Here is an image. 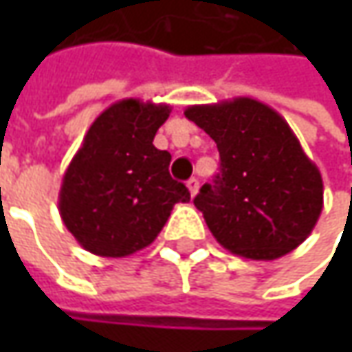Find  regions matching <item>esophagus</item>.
I'll return each mask as SVG.
<instances>
[{"label":"esophagus","mask_w":352,"mask_h":352,"mask_svg":"<svg viewBox=\"0 0 352 352\" xmlns=\"http://www.w3.org/2000/svg\"><path fill=\"white\" fill-rule=\"evenodd\" d=\"M188 190H190V194H192V196H196L197 190H199V182H197V178H190V180H188Z\"/></svg>","instance_id":"34e87169"}]
</instances>
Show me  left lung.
<instances>
[{
  "label": "left lung",
  "instance_id": "8db88e82",
  "mask_svg": "<svg viewBox=\"0 0 352 352\" xmlns=\"http://www.w3.org/2000/svg\"><path fill=\"white\" fill-rule=\"evenodd\" d=\"M184 116L219 151V174L194 199L217 243L252 261L300 247L323 210V180L286 119L252 98L190 105Z\"/></svg>",
  "mask_w": 352,
  "mask_h": 352
}]
</instances>
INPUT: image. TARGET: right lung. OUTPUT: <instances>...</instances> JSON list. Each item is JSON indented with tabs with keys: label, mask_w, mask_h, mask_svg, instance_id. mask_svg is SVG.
I'll use <instances>...</instances> for the list:
<instances>
[{
	"label": "right lung",
	"mask_w": 352,
	"mask_h": 352,
	"mask_svg": "<svg viewBox=\"0 0 352 352\" xmlns=\"http://www.w3.org/2000/svg\"><path fill=\"white\" fill-rule=\"evenodd\" d=\"M170 111L166 103L127 98L88 129L62 176L58 211L89 252L121 258L148 247L172 208L190 201L188 188L170 176V153L153 144Z\"/></svg>",
	"instance_id": "obj_1"
}]
</instances>
